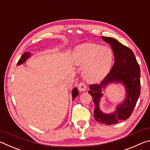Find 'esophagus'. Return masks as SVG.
<instances>
[{
    "instance_id": "1",
    "label": "esophagus",
    "mask_w": 150,
    "mask_h": 150,
    "mask_svg": "<svg viewBox=\"0 0 150 150\" xmlns=\"http://www.w3.org/2000/svg\"><path fill=\"white\" fill-rule=\"evenodd\" d=\"M88 86H86V84H84V82H80L79 84H78V90H80L81 92H84L86 91L87 90Z\"/></svg>"
}]
</instances>
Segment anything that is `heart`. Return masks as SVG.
<instances>
[{"label": "heart", "mask_w": 150, "mask_h": 150, "mask_svg": "<svg viewBox=\"0 0 150 150\" xmlns=\"http://www.w3.org/2000/svg\"><path fill=\"white\" fill-rule=\"evenodd\" d=\"M114 53L110 46L86 43L78 46L73 54L75 64L84 67L83 74L89 82H98L110 72Z\"/></svg>", "instance_id": "1"}]
</instances>
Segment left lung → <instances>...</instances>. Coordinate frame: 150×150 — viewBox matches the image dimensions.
<instances>
[{
    "label": "left lung",
    "instance_id": "left-lung-1",
    "mask_svg": "<svg viewBox=\"0 0 150 150\" xmlns=\"http://www.w3.org/2000/svg\"><path fill=\"white\" fill-rule=\"evenodd\" d=\"M103 40L111 46L114 53V64L110 73L100 84H91L88 93L94 103V117L96 121L105 125H112L127 120L131 116L140 95V68L130 48L122 45L116 39L102 36ZM122 83L125 86L127 96L124 102L111 114H105L99 109L102 88L110 83Z\"/></svg>",
    "mask_w": 150,
    "mask_h": 150
}]
</instances>
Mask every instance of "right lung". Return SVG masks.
<instances>
[{"instance_id":"add662e5","label":"right lung","mask_w":150,"mask_h":150,"mask_svg":"<svg viewBox=\"0 0 150 150\" xmlns=\"http://www.w3.org/2000/svg\"><path fill=\"white\" fill-rule=\"evenodd\" d=\"M30 56V52H26L24 53V54L21 56V58H20V60H18V63H17V65H21L22 64H23L24 62H26V60L28 59L29 57ZM79 94V92L78 91V89L76 88H74L72 92V99L74 100V98L77 96Z\"/></svg>"}]
</instances>
